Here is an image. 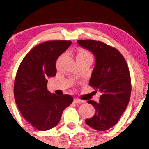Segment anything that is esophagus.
<instances>
[{
	"label": "esophagus",
	"instance_id": "1",
	"mask_svg": "<svg viewBox=\"0 0 149 149\" xmlns=\"http://www.w3.org/2000/svg\"><path fill=\"white\" fill-rule=\"evenodd\" d=\"M73 102H74L75 103H82V102H84V101L78 99V98H74L73 99Z\"/></svg>",
	"mask_w": 149,
	"mask_h": 149
}]
</instances>
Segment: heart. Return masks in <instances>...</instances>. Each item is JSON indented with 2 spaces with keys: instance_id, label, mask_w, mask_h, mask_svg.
Returning a JSON list of instances; mask_svg holds the SVG:
<instances>
[{
  "instance_id": "heart-1",
  "label": "heart",
  "mask_w": 149,
  "mask_h": 149,
  "mask_svg": "<svg viewBox=\"0 0 149 149\" xmlns=\"http://www.w3.org/2000/svg\"><path fill=\"white\" fill-rule=\"evenodd\" d=\"M76 57H89V58H91V54L87 50L81 49L78 51V54Z\"/></svg>"
}]
</instances>
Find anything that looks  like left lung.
<instances>
[{
    "mask_svg": "<svg viewBox=\"0 0 149 149\" xmlns=\"http://www.w3.org/2000/svg\"><path fill=\"white\" fill-rule=\"evenodd\" d=\"M83 48L91 51L95 65L89 85L100 91L99 102L88 100L95 109L86 123L97 131H105L118 122L130 99L131 78L125 58L117 49L100 41L78 40Z\"/></svg>",
    "mask_w": 149,
    "mask_h": 149,
    "instance_id": "8db88e82",
    "label": "left lung"
}]
</instances>
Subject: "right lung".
Listing matches in <instances>:
<instances>
[{"label": "right lung", "mask_w": 149, "mask_h": 149, "mask_svg": "<svg viewBox=\"0 0 149 149\" xmlns=\"http://www.w3.org/2000/svg\"><path fill=\"white\" fill-rule=\"evenodd\" d=\"M71 41H47L34 47L24 56L14 83V97L22 115L41 131L58 125L65 108L73 102L70 95H56L47 90L48 78L56 74L57 58Z\"/></svg>", "instance_id": "obj_1"}]
</instances>
